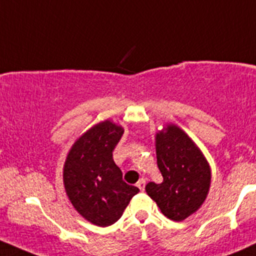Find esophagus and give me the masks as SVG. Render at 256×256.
Masks as SVG:
<instances>
[{
	"instance_id": "obj_1",
	"label": "esophagus",
	"mask_w": 256,
	"mask_h": 256,
	"mask_svg": "<svg viewBox=\"0 0 256 256\" xmlns=\"http://www.w3.org/2000/svg\"><path fill=\"white\" fill-rule=\"evenodd\" d=\"M137 186H138V189L141 190V192H144V186H146V179H144V178H142V179H140L138 182H137Z\"/></svg>"
}]
</instances>
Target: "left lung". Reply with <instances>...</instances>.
Masks as SVG:
<instances>
[{"label": "left lung", "instance_id": "left-lung-1", "mask_svg": "<svg viewBox=\"0 0 256 256\" xmlns=\"http://www.w3.org/2000/svg\"><path fill=\"white\" fill-rule=\"evenodd\" d=\"M160 184L150 182L146 192L169 220H184L205 201L211 184V169L200 148L184 131L169 124L156 134Z\"/></svg>", "mask_w": 256, "mask_h": 256}]
</instances>
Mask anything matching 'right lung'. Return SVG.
Masks as SVG:
<instances>
[{"instance_id":"add662e5","label":"right lung","mask_w":256,"mask_h":256,"mask_svg":"<svg viewBox=\"0 0 256 256\" xmlns=\"http://www.w3.org/2000/svg\"><path fill=\"white\" fill-rule=\"evenodd\" d=\"M124 128L102 121L83 134L67 154L64 185L77 212L93 224L108 227L122 216L138 188L126 184L112 160Z\"/></svg>"}]
</instances>
